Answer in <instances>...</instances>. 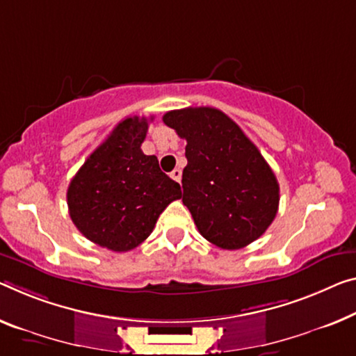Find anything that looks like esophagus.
Returning a JSON list of instances; mask_svg holds the SVG:
<instances>
[{
	"mask_svg": "<svg viewBox=\"0 0 356 356\" xmlns=\"http://www.w3.org/2000/svg\"><path fill=\"white\" fill-rule=\"evenodd\" d=\"M170 177L175 179V181H181V170L179 168H175V170L170 173Z\"/></svg>",
	"mask_w": 356,
	"mask_h": 356,
	"instance_id": "esophagus-1",
	"label": "esophagus"
}]
</instances>
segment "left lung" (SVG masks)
I'll return each instance as SVG.
<instances>
[{"label":"left lung","instance_id":"1","mask_svg":"<svg viewBox=\"0 0 356 356\" xmlns=\"http://www.w3.org/2000/svg\"><path fill=\"white\" fill-rule=\"evenodd\" d=\"M162 119L188 141L183 204L202 237L222 250L259 238L277 215L280 188L253 141L216 108L175 109Z\"/></svg>","mask_w":356,"mask_h":356}]
</instances>
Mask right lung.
<instances>
[{
    "mask_svg": "<svg viewBox=\"0 0 356 356\" xmlns=\"http://www.w3.org/2000/svg\"><path fill=\"white\" fill-rule=\"evenodd\" d=\"M146 132V118L124 119L68 186L71 221L98 247L118 253L138 247L168 204L181 197L157 157L141 151Z\"/></svg>",
    "mask_w": 356,
    "mask_h": 356,
    "instance_id": "obj_1",
    "label": "right lung"
}]
</instances>
